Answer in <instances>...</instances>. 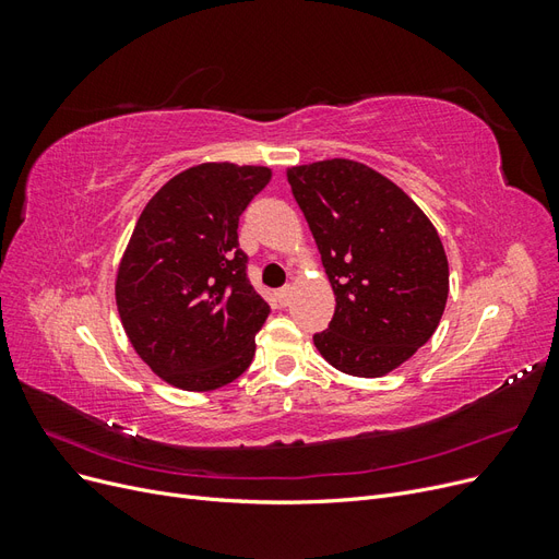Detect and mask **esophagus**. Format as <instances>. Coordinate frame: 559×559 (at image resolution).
<instances>
[{
    "instance_id": "obj_1",
    "label": "esophagus",
    "mask_w": 559,
    "mask_h": 559,
    "mask_svg": "<svg viewBox=\"0 0 559 559\" xmlns=\"http://www.w3.org/2000/svg\"><path fill=\"white\" fill-rule=\"evenodd\" d=\"M277 302H280V306H286V302H289L292 300V286L289 284H286V286H282V289H277Z\"/></svg>"
}]
</instances>
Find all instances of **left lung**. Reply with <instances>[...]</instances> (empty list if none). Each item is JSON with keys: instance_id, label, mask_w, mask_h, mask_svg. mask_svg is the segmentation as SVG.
I'll return each mask as SVG.
<instances>
[{"instance_id": "obj_1", "label": "left lung", "mask_w": 559, "mask_h": 559, "mask_svg": "<svg viewBox=\"0 0 559 559\" xmlns=\"http://www.w3.org/2000/svg\"><path fill=\"white\" fill-rule=\"evenodd\" d=\"M286 179L335 294L314 345L343 373L380 378L411 359L443 317V242L425 212L368 165L333 158L292 167Z\"/></svg>"}]
</instances>
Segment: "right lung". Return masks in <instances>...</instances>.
<instances>
[{"instance_id": "obj_1", "label": "right lung", "mask_w": 559, "mask_h": 559, "mask_svg": "<svg viewBox=\"0 0 559 559\" xmlns=\"http://www.w3.org/2000/svg\"><path fill=\"white\" fill-rule=\"evenodd\" d=\"M267 167L205 163L148 200L116 277L132 347L156 376L189 392L238 380L270 306L249 282L240 216Z\"/></svg>"}]
</instances>
